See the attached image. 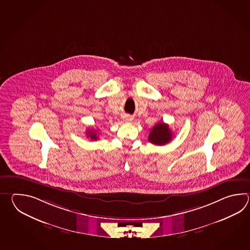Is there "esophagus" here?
<instances>
[{"label": "esophagus", "mask_w": 250, "mask_h": 250, "mask_svg": "<svg viewBox=\"0 0 250 250\" xmlns=\"http://www.w3.org/2000/svg\"><path fill=\"white\" fill-rule=\"evenodd\" d=\"M133 118L130 117V116H127V117H126V121H127V122H131Z\"/></svg>", "instance_id": "obj_1"}]
</instances>
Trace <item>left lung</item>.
<instances>
[{
  "mask_svg": "<svg viewBox=\"0 0 250 250\" xmlns=\"http://www.w3.org/2000/svg\"><path fill=\"white\" fill-rule=\"evenodd\" d=\"M171 139L172 132L169 126L163 122L155 124L149 133V142L157 146L166 145L169 143Z\"/></svg>",
  "mask_w": 250,
  "mask_h": 250,
  "instance_id": "1",
  "label": "left lung"
}]
</instances>
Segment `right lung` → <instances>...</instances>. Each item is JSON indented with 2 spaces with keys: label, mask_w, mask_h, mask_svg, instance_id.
Returning <instances> with one entry per match:
<instances>
[{
  "label": "right lung",
  "mask_w": 250,
  "mask_h": 250,
  "mask_svg": "<svg viewBox=\"0 0 250 250\" xmlns=\"http://www.w3.org/2000/svg\"><path fill=\"white\" fill-rule=\"evenodd\" d=\"M85 134H86V136H87L88 138H91L92 140H97V139H98L97 131L95 130V129H93V128L87 129V132L85 133Z\"/></svg>",
  "instance_id": "obj_1"
}]
</instances>
